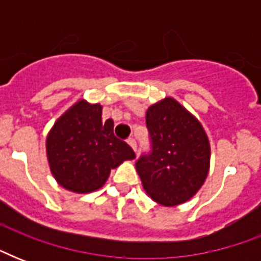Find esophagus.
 Wrapping results in <instances>:
<instances>
[{"mask_svg":"<svg viewBox=\"0 0 261 261\" xmlns=\"http://www.w3.org/2000/svg\"><path fill=\"white\" fill-rule=\"evenodd\" d=\"M127 143H128V145L133 147V150L137 153V142H135V139L134 138H128V139H127Z\"/></svg>","mask_w":261,"mask_h":261,"instance_id":"obj_1","label":"esophagus"}]
</instances>
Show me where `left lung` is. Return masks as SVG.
<instances>
[{
    "label": "left lung",
    "instance_id": "8db88e82",
    "mask_svg": "<svg viewBox=\"0 0 261 261\" xmlns=\"http://www.w3.org/2000/svg\"><path fill=\"white\" fill-rule=\"evenodd\" d=\"M151 153L137 161L143 190L163 206L188 202L210 169V142L198 119L173 97H165L146 111Z\"/></svg>",
    "mask_w": 261,
    "mask_h": 261
}]
</instances>
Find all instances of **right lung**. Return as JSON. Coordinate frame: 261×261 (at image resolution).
<instances>
[{"label":"right lung","mask_w":261,"mask_h":261,"mask_svg":"<svg viewBox=\"0 0 261 261\" xmlns=\"http://www.w3.org/2000/svg\"><path fill=\"white\" fill-rule=\"evenodd\" d=\"M102 107L74 102L51 127L46 139L47 161L59 186L75 194L101 188L111 169L134 160L135 153L114 135V120L101 119Z\"/></svg>","instance_id":"add662e5"}]
</instances>
